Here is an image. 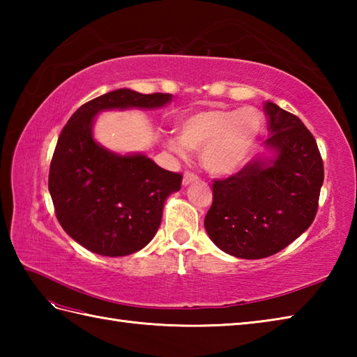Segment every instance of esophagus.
I'll use <instances>...</instances> for the list:
<instances>
[{"mask_svg":"<svg viewBox=\"0 0 357 357\" xmlns=\"http://www.w3.org/2000/svg\"><path fill=\"white\" fill-rule=\"evenodd\" d=\"M199 179V176L196 173H193V172H185L184 173V178H183V185H188V184H192L193 181H198Z\"/></svg>","mask_w":357,"mask_h":357,"instance_id":"esophagus-1","label":"esophagus"}]
</instances>
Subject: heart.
<instances>
[{"mask_svg": "<svg viewBox=\"0 0 357 357\" xmlns=\"http://www.w3.org/2000/svg\"><path fill=\"white\" fill-rule=\"evenodd\" d=\"M264 116L255 107H211L195 112L179 121V139L167 146L181 156L188 150H202L206 169L216 174L231 173L252 155L262 132Z\"/></svg>", "mask_w": 357, "mask_h": 357, "instance_id": "heart-1", "label": "heart"}]
</instances>
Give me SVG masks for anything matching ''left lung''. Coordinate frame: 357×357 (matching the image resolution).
Wrapping results in <instances>:
<instances>
[{
  "mask_svg": "<svg viewBox=\"0 0 357 357\" xmlns=\"http://www.w3.org/2000/svg\"><path fill=\"white\" fill-rule=\"evenodd\" d=\"M270 161L253 159L229 178L213 179L204 219L210 239L242 259H262L290 245L314 221L324 162L312 132L293 113L265 102Z\"/></svg>",
  "mask_w": 357,
  "mask_h": 357,
  "instance_id": "left-lung-1",
  "label": "left lung"
}]
</instances>
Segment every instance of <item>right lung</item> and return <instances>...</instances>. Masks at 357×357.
Segmentation results:
<instances>
[{
    "label": "right lung",
    "instance_id": "add662e5",
    "mask_svg": "<svg viewBox=\"0 0 357 357\" xmlns=\"http://www.w3.org/2000/svg\"><path fill=\"white\" fill-rule=\"evenodd\" d=\"M170 93L142 95L118 89L82 104L67 121L53 151L49 192L64 231L102 256H126L146 247L161 224L167 196L183 174L144 155L121 156L96 144L92 124L109 109H155Z\"/></svg>",
    "mask_w": 357,
    "mask_h": 357
}]
</instances>
